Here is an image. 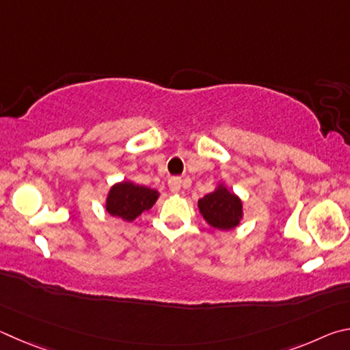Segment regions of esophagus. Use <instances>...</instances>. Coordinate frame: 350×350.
Listing matches in <instances>:
<instances>
[{
    "label": "esophagus",
    "instance_id": "esophagus-1",
    "mask_svg": "<svg viewBox=\"0 0 350 350\" xmlns=\"http://www.w3.org/2000/svg\"><path fill=\"white\" fill-rule=\"evenodd\" d=\"M169 189L172 193H178L181 191V180L180 178H170L169 180Z\"/></svg>",
    "mask_w": 350,
    "mask_h": 350
}]
</instances>
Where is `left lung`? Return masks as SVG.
I'll return each instance as SVG.
<instances>
[{
  "label": "left lung",
  "mask_w": 350,
  "mask_h": 350,
  "mask_svg": "<svg viewBox=\"0 0 350 350\" xmlns=\"http://www.w3.org/2000/svg\"><path fill=\"white\" fill-rule=\"evenodd\" d=\"M198 211L211 228L228 232L240 226L244 218L243 201L219 181L212 192L198 200Z\"/></svg>",
  "instance_id": "1"
}]
</instances>
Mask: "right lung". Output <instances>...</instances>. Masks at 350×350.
<instances>
[{
    "instance_id": "obj_1",
    "label": "right lung",
    "mask_w": 350,
    "mask_h": 350,
    "mask_svg": "<svg viewBox=\"0 0 350 350\" xmlns=\"http://www.w3.org/2000/svg\"><path fill=\"white\" fill-rule=\"evenodd\" d=\"M159 192L155 189L139 186L124 180L109 189L106 195V212L126 223H132L141 213L149 211L157 203Z\"/></svg>"
}]
</instances>
